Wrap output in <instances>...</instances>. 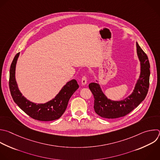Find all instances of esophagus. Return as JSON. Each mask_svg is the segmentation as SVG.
<instances>
[{
  "label": "esophagus",
  "instance_id": "34e87169",
  "mask_svg": "<svg viewBox=\"0 0 160 160\" xmlns=\"http://www.w3.org/2000/svg\"><path fill=\"white\" fill-rule=\"evenodd\" d=\"M87 77L83 76L82 78V85H85L87 84Z\"/></svg>",
  "mask_w": 160,
  "mask_h": 160
}]
</instances>
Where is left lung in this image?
Segmentation results:
<instances>
[{"label": "left lung", "instance_id": "left-lung-1", "mask_svg": "<svg viewBox=\"0 0 160 160\" xmlns=\"http://www.w3.org/2000/svg\"><path fill=\"white\" fill-rule=\"evenodd\" d=\"M136 51L140 62V75L132 92L128 97L121 100H112L103 93L97 80V83L93 82L88 85L95 98V112L100 117L107 119L123 117L131 112L144 100L149 85L150 65L146 54L137 42Z\"/></svg>", "mask_w": 160, "mask_h": 160}]
</instances>
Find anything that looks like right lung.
<instances>
[{"instance_id":"right-lung-1","label":"right lung","mask_w":160,"mask_h":160,"mask_svg":"<svg viewBox=\"0 0 160 160\" xmlns=\"http://www.w3.org/2000/svg\"><path fill=\"white\" fill-rule=\"evenodd\" d=\"M20 52L15 56L10 68L9 88L14 102L29 116L41 121H51L59 119L65 112L68 101L79 86L76 80L68 82L59 93L44 103H37L28 100L20 92L16 80V67Z\"/></svg>"}]
</instances>
